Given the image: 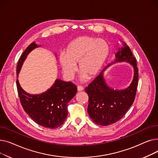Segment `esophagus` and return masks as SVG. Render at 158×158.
<instances>
[{
  "mask_svg": "<svg viewBox=\"0 0 158 158\" xmlns=\"http://www.w3.org/2000/svg\"><path fill=\"white\" fill-rule=\"evenodd\" d=\"M83 89H84V88L82 87V86H77V90L79 91V92H80V91L83 90Z\"/></svg>",
  "mask_w": 158,
  "mask_h": 158,
  "instance_id": "obj_1",
  "label": "esophagus"
}]
</instances>
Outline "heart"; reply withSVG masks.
<instances>
[{"label": "heart", "mask_w": 158, "mask_h": 158, "mask_svg": "<svg viewBox=\"0 0 158 158\" xmlns=\"http://www.w3.org/2000/svg\"><path fill=\"white\" fill-rule=\"evenodd\" d=\"M110 52V47L102 39L91 36H79L69 44L66 53L61 52L59 61L64 73L72 78L79 64L82 79L93 78L101 69Z\"/></svg>", "instance_id": "heart-1"}]
</instances>
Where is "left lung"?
I'll return each instance as SVG.
<instances>
[{"instance_id":"left-lung-1","label":"left lung","mask_w":158,"mask_h":158,"mask_svg":"<svg viewBox=\"0 0 158 158\" xmlns=\"http://www.w3.org/2000/svg\"><path fill=\"white\" fill-rule=\"evenodd\" d=\"M115 56V60L107 67L117 62L126 61L132 64L135 74L130 86L122 90L107 86L103 77V70L85 89L89 97L88 113L90 118L98 125L104 126L118 122L127 113L134 102L138 83L136 60L130 48L124 43V47L119 49Z\"/></svg>"}]
</instances>
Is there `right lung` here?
<instances>
[{"label": "right lung", "instance_id": "right-lung-1", "mask_svg": "<svg viewBox=\"0 0 158 158\" xmlns=\"http://www.w3.org/2000/svg\"><path fill=\"white\" fill-rule=\"evenodd\" d=\"M39 47L35 42L25 50L18 62V74L27 54ZM16 87L20 103L24 111L40 126L55 129L63 125L67 117V104L77 93V86L71 82L56 79L53 86L40 95H30L21 88L18 79Z\"/></svg>", "mask_w": 158, "mask_h": 158}]
</instances>
